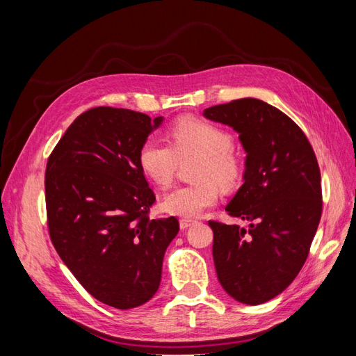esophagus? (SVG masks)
Wrapping results in <instances>:
<instances>
[{"instance_id": "1", "label": "esophagus", "mask_w": 356, "mask_h": 356, "mask_svg": "<svg viewBox=\"0 0 356 356\" xmlns=\"http://www.w3.org/2000/svg\"><path fill=\"white\" fill-rule=\"evenodd\" d=\"M196 222V220H191V218H182V220H179V227L182 229V230H186V229H188L190 225H193Z\"/></svg>"}]
</instances>
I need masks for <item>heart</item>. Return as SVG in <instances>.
Wrapping results in <instances>:
<instances>
[{
    "label": "heart",
    "mask_w": 356,
    "mask_h": 356,
    "mask_svg": "<svg viewBox=\"0 0 356 356\" xmlns=\"http://www.w3.org/2000/svg\"><path fill=\"white\" fill-rule=\"evenodd\" d=\"M168 143L148 139L138 152V163L159 187L174 181L179 161L197 159L193 166L195 184L181 186L165 196L163 209L179 217H196L213 207L222 190H233L243 177L242 156L233 148L225 129L196 117H181L168 129Z\"/></svg>",
    "instance_id": "b5f03b06"
}]
</instances>
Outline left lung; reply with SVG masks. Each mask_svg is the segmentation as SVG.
Masks as SVG:
<instances>
[{
    "mask_svg": "<svg viewBox=\"0 0 356 356\" xmlns=\"http://www.w3.org/2000/svg\"><path fill=\"white\" fill-rule=\"evenodd\" d=\"M212 122L233 127L246 152L243 184L225 211L250 229L209 221L218 281L243 305H261L294 281L322 213L321 172L303 131L255 98L213 105Z\"/></svg>",
    "mask_w": 356,
    "mask_h": 356,
    "instance_id": "1",
    "label": "left lung"
}]
</instances>
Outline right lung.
Returning a JSON list of instances; mask_svg holds the SVG:
<instances>
[{
  "mask_svg": "<svg viewBox=\"0 0 356 356\" xmlns=\"http://www.w3.org/2000/svg\"><path fill=\"white\" fill-rule=\"evenodd\" d=\"M163 117L113 106L80 114L46 168L50 239L90 296L115 309L138 307L159 289L175 217L152 220L156 202L138 152Z\"/></svg>",
  "mask_w": 356,
  "mask_h": 356,
  "instance_id": "obj_1",
  "label": "right lung"
}]
</instances>
